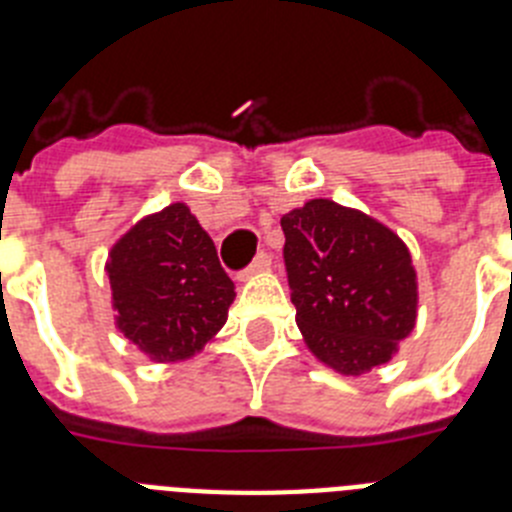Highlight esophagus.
<instances>
[{
  "mask_svg": "<svg viewBox=\"0 0 512 512\" xmlns=\"http://www.w3.org/2000/svg\"><path fill=\"white\" fill-rule=\"evenodd\" d=\"M271 266V256L266 251H261L259 256H256V259H253V264L248 266L246 271H243L241 274V279H248V277H253V274H261V271H266Z\"/></svg>",
  "mask_w": 512,
  "mask_h": 512,
  "instance_id": "1",
  "label": "esophagus"
}]
</instances>
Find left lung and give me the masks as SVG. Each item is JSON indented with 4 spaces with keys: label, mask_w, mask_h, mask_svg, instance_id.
<instances>
[{
    "label": "left lung",
    "mask_w": 512,
    "mask_h": 512,
    "mask_svg": "<svg viewBox=\"0 0 512 512\" xmlns=\"http://www.w3.org/2000/svg\"><path fill=\"white\" fill-rule=\"evenodd\" d=\"M297 325L343 377L387 364L418 318V274L400 235L366 212L310 200L282 217Z\"/></svg>",
    "instance_id": "1"
}]
</instances>
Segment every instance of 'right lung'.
Returning a JSON list of instances; mask_svg holds the SVG:
<instances>
[{
  "mask_svg": "<svg viewBox=\"0 0 512 512\" xmlns=\"http://www.w3.org/2000/svg\"><path fill=\"white\" fill-rule=\"evenodd\" d=\"M115 325L156 364L192 359L217 336L235 284L184 202L146 215L110 248Z\"/></svg>",
  "mask_w": 512,
  "mask_h": 512,
  "instance_id": "right-lung-1",
  "label": "right lung"
}]
</instances>
